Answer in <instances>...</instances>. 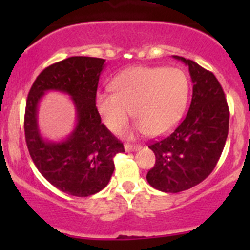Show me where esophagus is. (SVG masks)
Instances as JSON below:
<instances>
[{
  "label": "esophagus",
  "instance_id": "obj_1",
  "mask_svg": "<svg viewBox=\"0 0 250 250\" xmlns=\"http://www.w3.org/2000/svg\"><path fill=\"white\" fill-rule=\"evenodd\" d=\"M140 148V145H133V144H125V150L127 152H134V151H138Z\"/></svg>",
  "mask_w": 250,
  "mask_h": 250
}]
</instances>
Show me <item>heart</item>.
Masks as SVG:
<instances>
[{"mask_svg":"<svg viewBox=\"0 0 250 250\" xmlns=\"http://www.w3.org/2000/svg\"><path fill=\"white\" fill-rule=\"evenodd\" d=\"M111 92H99L95 107L105 125L113 133L123 129L134 116L138 122L133 132L160 137L172 130L183 118L190 82L185 72L176 67L135 66L125 70L111 81Z\"/></svg>","mask_w":250,"mask_h":250,"instance_id":"heart-1","label":"heart"}]
</instances>
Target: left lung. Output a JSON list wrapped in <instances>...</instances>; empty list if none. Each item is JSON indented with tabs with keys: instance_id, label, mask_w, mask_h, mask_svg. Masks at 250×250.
<instances>
[{
	"instance_id": "1",
	"label": "left lung",
	"mask_w": 250,
	"mask_h": 250,
	"mask_svg": "<svg viewBox=\"0 0 250 250\" xmlns=\"http://www.w3.org/2000/svg\"><path fill=\"white\" fill-rule=\"evenodd\" d=\"M188 66L192 87L190 109L172 134L148 147L156 163L147 183L162 192L176 193L203 181L215 168L229 134L228 102L220 83L197 62L173 55Z\"/></svg>"
}]
</instances>
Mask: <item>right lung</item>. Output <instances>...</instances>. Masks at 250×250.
<instances>
[{
  "label": "right lung",
  "instance_id": "right-lung-1",
  "mask_svg": "<svg viewBox=\"0 0 250 250\" xmlns=\"http://www.w3.org/2000/svg\"><path fill=\"white\" fill-rule=\"evenodd\" d=\"M105 59L71 57L46 67L30 89L25 109V139L40 173L62 192L87 197L102 191L115 170L113 156L125 147L102 123L95 107ZM47 91L67 94L77 111L74 130L60 142L44 140L38 127V105Z\"/></svg>",
  "mask_w": 250,
  "mask_h": 250
}]
</instances>
